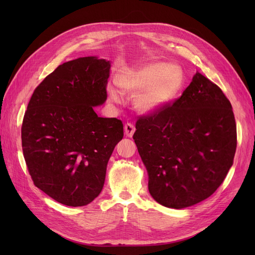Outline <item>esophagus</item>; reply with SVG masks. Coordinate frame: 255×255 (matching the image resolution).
Listing matches in <instances>:
<instances>
[{"instance_id": "1", "label": "esophagus", "mask_w": 255, "mask_h": 255, "mask_svg": "<svg viewBox=\"0 0 255 255\" xmlns=\"http://www.w3.org/2000/svg\"><path fill=\"white\" fill-rule=\"evenodd\" d=\"M125 132L127 134V136L128 137H132L134 132H135V127L134 125H132V123H127V125L125 126Z\"/></svg>"}]
</instances>
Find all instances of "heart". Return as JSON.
Segmentation results:
<instances>
[{
	"mask_svg": "<svg viewBox=\"0 0 255 255\" xmlns=\"http://www.w3.org/2000/svg\"><path fill=\"white\" fill-rule=\"evenodd\" d=\"M118 82L123 90L136 94L135 106L138 111L154 113L175 97L182 87L183 76L174 65L150 63L122 72ZM110 95L114 101H119L117 88L111 87Z\"/></svg>",
	"mask_w": 255,
	"mask_h": 255,
	"instance_id": "obj_1",
	"label": "heart"
}]
</instances>
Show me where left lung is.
Segmentation results:
<instances>
[{
  "label": "left lung",
  "mask_w": 255,
  "mask_h": 255,
  "mask_svg": "<svg viewBox=\"0 0 255 255\" xmlns=\"http://www.w3.org/2000/svg\"><path fill=\"white\" fill-rule=\"evenodd\" d=\"M159 204L184 208L212 196L233 165L236 122L229 99L197 72L173 103L140 116L133 135Z\"/></svg>",
  "instance_id": "8db88e82"
}]
</instances>
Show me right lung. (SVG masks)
I'll list each match as a JSON object with an SVG mask.
<instances>
[{"label": "right lung", "instance_id": "obj_1", "mask_svg": "<svg viewBox=\"0 0 255 255\" xmlns=\"http://www.w3.org/2000/svg\"><path fill=\"white\" fill-rule=\"evenodd\" d=\"M110 61L94 56L59 65L34 90L21 139L30 177L68 206L87 205L102 191L106 167L123 137L122 121L101 118Z\"/></svg>", "mask_w": 255, "mask_h": 255}]
</instances>
